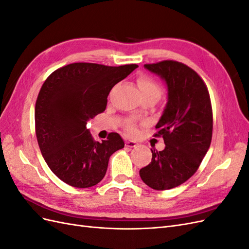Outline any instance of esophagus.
Returning <instances> with one entry per match:
<instances>
[{
    "mask_svg": "<svg viewBox=\"0 0 249 249\" xmlns=\"http://www.w3.org/2000/svg\"><path fill=\"white\" fill-rule=\"evenodd\" d=\"M137 145H138L137 142L132 141V140H125V146H127V147H135Z\"/></svg>",
    "mask_w": 249,
    "mask_h": 249,
    "instance_id": "1",
    "label": "esophagus"
}]
</instances>
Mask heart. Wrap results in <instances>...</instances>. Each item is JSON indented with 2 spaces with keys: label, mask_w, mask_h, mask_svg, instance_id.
Segmentation results:
<instances>
[{
  "label": "heart",
  "mask_w": 249,
  "mask_h": 249,
  "mask_svg": "<svg viewBox=\"0 0 249 249\" xmlns=\"http://www.w3.org/2000/svg\"><path fill=\"white\" fill-rule=\"evenodd\" d=\"M137 83H138V87L140 89L143 97L148 96V95H154L159 99V96L161 94V88L155 80L150 79L149 77H146V76H141V77H139ZM125 130L127 133H130L132 135L137 133L136 126H135L133 124H127Z\"/></svg>",
  "instance_id": "1"
}]
</instances>
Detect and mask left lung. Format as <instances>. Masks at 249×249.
I'll use <instances>...</instances> for the list:
<instances>
[{
    "label": "left lung",
    "mask_w": 249,
    "mask_h": 249,
    "mask_svg": "<svg viewBox=\"0 0 249 249\" xmlns=\"http://www.w3.org/2000/svg\"><path fill=\"white\" fill-rule=\"evenodd\" d=\"M167 85V104L156 124L165 148L152 149V162L140 169L141 179L155 190H167L190 178L212 140L213 113L205 82L189 66L172 60L145 64Z\"/></svg>",
    "instance_id": "left-lung-1"
}]
</instances>
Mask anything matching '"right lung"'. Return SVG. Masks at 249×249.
<instances>
[{
	"instance_id": "obj_1",
	"label": "right lung",
	"mask_w": 249,
	"mask_h": 249,
	"mask_svg": "<svg viewBox=\"0 0 249 249\" xmlns=\"http://www.w3.org/2000/svg\"><path fill=\"white\" fill-rule=\"evenodd\" d=\"M137 67L71 63L44 81L35 105L36 137L48 166L67 185L99 184L111 155L124 146L117 133H110L101 143L94 141L86 124L106 109L114 85Z\"/></svg>"
}]
</instances>
